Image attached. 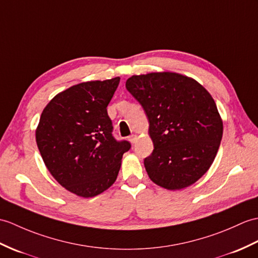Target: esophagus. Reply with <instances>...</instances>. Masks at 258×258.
Masks as SVG:
<instances>
[{"label": "esophagus", "mask_w": 258, "mask_h": 258, "mask_svg": "<svg viewBox=\"0 0 258 258\" xmlns=\"http://www.w3.org/2000/svg\"><path fill=\"white\" fill-rule=\"evenodd\" d=\"M136 140H137V136L135 135V134H133V135H131L130 137H128V141L132 143V144H134L135 142H136Z\"/></svg>", "instance_id": "esophagus-1"}]
</instances>
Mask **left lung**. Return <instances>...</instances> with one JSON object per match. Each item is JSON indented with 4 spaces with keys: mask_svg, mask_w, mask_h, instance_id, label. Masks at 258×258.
Instances as JSON below:
<instances>
[{
    "mask_svg": "<svg viewBox=\"0 0 258 258\" xmlns=\"http://www.w3.org/2000/svg\"><path fill=\"white\" fill-rule=\"evenodd\" d=\"M125 87L149 122L154 151L144 165L151 180L168 190L195 183L210 168L222 140L223 123L211 94L175 73L132 76Z\"/></svg>",
    "mask_w": 258,
    "mask_h": 258,
    "instance_id": "8db88e82",
    "label": "left lung"
}]
</instances>
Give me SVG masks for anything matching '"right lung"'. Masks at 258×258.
<instances>
[{"label":"right lung","instance_id":"1","mask_svg":"<svg viewBox=\"0 0 258 258\" xmlns=\"http://www.w3.org/2000/svg\"><path fill=\"white\" fill-rule=\"evenodd\" d=\"M119 78L76 85L46 105L36 143L47 169L70 192L91 198L116 180L131 143L116 141L107 104Z\"/></svg>","mask_w":258,"mask_h":258}]
</instances>
